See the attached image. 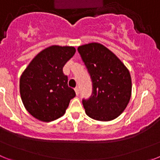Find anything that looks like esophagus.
I'll list each match as a JSON object with an SVG mask.
<instances>
[{
    "instance_id": "obj_1",
    "label": "esophagus",
    "mask_w": 160,
    "mask_h": 160,
    "mask_svg": "<svg viewBox=\"0 0 160 160\" xmlns=\"http://www.w3.org/2000/svg\"><path fill=\"white\" fill-rule=\"evenodd\" d=\"M74 90H75L76 94H77V95H78V94H79V89H78V87H75V88H74Z\"/></svg>"
}]
</instances>
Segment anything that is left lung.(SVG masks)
I'll use <instances>...</instances> for the list:
<instances>
[{"instance_id":"left-lung-1","label":"left lung","mask_w":160,"mask_h":160,"mask_svg":"<svg viewBox=\"0 0 160 160\" xmlns=\"http://www.w3.org/2000/svg\"><path fill=\"white\" fill-rule=\"evenodd\" d=\"M92 81V94L82 99L86 114L98 121H111L123 112L131 96L129 70L116 55L99 43L79 46Z\"/></svg>"}]
</instances>
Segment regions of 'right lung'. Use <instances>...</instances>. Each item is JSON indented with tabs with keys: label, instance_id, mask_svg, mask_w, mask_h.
<instances>
[{
	"label": "right lung",
	"instance_id": "obj_1",
	"mask_svg": "<svg viewBox=\"0 0 160 160\" xmlns=\"http://www.w3.org/2000/svg\"><path fill=\"white\" fill-rule=\"evenodd\" d=\"M75 51L72 46H49L38 53L22 73L21 98L28 112L37 119L51 122L60 118L75 97L62 70Z\"/></svg>",
	"mask_w": 160,
	"mask_h": 160
}]
</instances>
